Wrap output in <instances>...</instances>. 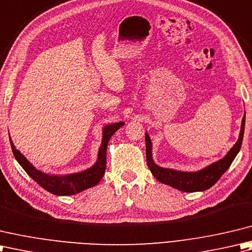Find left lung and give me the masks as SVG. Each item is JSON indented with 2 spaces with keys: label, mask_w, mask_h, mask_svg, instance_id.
<instances>
[{
  "label": "left lung",
  "mask_w": 252,
  "mask_h": 252,
  "mask_svg": "<svg viewBox=\"0 0 252 252\" xmlns=\"http://www.w3.org/2000/svg\"><path fill=\"white\" fill-rule=\"evenodd\" d=\"M245 119L244 115L241 121V128L237 142L220 160L210 164L209 166L200 169L198 172H182L173 168H164L157 165L152 158V142L148 132H146V153H147V164L152 175L158 182L168 185L173 188L185 192H194L207 190L210 187L217 183L220 176L226 172V169L233 163L234 158L238 155L241 143H243L244 131H245Z\"/></svg>",
  "instance_id": "obj_1"
}]
</instances>
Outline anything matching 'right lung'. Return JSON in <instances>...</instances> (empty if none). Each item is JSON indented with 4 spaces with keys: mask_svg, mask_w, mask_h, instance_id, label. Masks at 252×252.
<instances>
[{
    "mask_svg": "<svg viewBox=\"0 0 252 252\" xmlns=\"http://www.w3.org/2000/svg\"><path fill=\"white\" fill-rule=\"evenodd\" d=\"M124 126V122L115 123V124L106 125L102 132V142L97 152V160L90 168L85 169L83 172L68 174V175H52V174L43 173L35 168L27 158L22 155L16 148L9 137L14 157L20 164L25 172L32 177L34 182H37L41 187L44 188L49 192L56 194V196H70V194L79 193L86 189L91 188L99 184V182L104 175L106 168V148L111 137L114 132Z\"/></svg>",
    "mask_w": 252,
    "mask_h": 252,
    "instance_id": "1",
    "label": "right lung"
}]
</instances>
